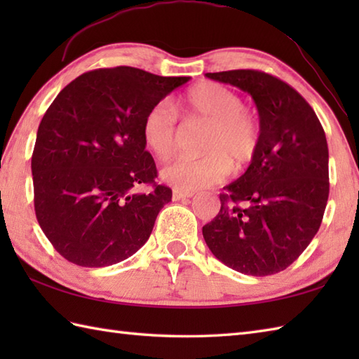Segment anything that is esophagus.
Masks as SVG:
<instances>
[{
	"label": "esophagus",
	"instance_id": "1",
	"mask_svg": "<svg viewBox=\"0 0 359 359\" xmlns=\"http://www.w3.org/2000/svg\"><path fill=\"white\" fill-rule=\"evenodd\" d=\"M194 191H184V189H177L175 188L172 191L174 201H182V199H188V197H193Z\"/></svg>",
	"mask_w": 359,
	"mask_h": 359
}]
</instances>
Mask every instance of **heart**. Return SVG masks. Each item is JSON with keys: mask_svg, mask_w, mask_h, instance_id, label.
Masks as SVG:
<instances>
[{"mask_svg": "<svg viewBox=\"0 0 359 359\" xmlns=\"http://www.w3.org/2000/svg\"><path fill=\"white\" fill-rule=\"evenodd\" d=\"M185 120L210 121L205 133L203 156H182L168 163L163 179L174 188L194 191L226 177L231 163L239 170L255 157L259 144L256 117L243 108L242 98L219 83H201L189 89L174 106L160 102L143 118L142 135L147 147L160 158H170L179 147L177 111Z\"/></svg>", "mask_w": 359, "mask_h": 359, "instance_id": "1", "label": "heart"}]
</instances>
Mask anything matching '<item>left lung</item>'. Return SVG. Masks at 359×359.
I'll return each instance as SVG.
<instances>
[{
  "label": "left lung",
  "instance_id": "8db88e82",
  "mask_svg": "<svg viewBox=\"0 0 359 359\" xmlns=\"http://www.w3.org/2000/svg\"><path fill=\"white\" fill-rule=\"evenodd\" d=\"M248 93L259 112V144L220 211L202 228L211 253L230 269L269 276L292 265L315 238L329 199V148L315 111L297 90L255 69L208 72Z\"/></svg>",
  "mask_w": 359,
  "mask_h": 359
}]
</instances>
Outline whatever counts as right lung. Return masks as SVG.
<instances>
[{
	"label": "right lung",
	"instance_id": "right-lung-1",
	"mask_svg": "<svg viewBox=\"0 0 359 359\" xmlns=\"http://www.w3.org/2000/svg\"><path fill=\"white\" fill-rule=\"evenodd\" d=\"M189 80L129 66L71 81L38 126L32 154L35 215L60 255L80 266H108L144 245L171 188L157 185L143 142L148 111ZM152 184L149 194H140Z\"/></svg>",
	"mask_w": 359,
	"mask_h": 359
}]
</instances>
